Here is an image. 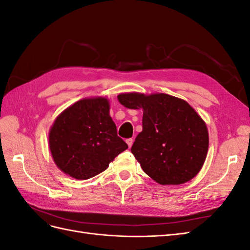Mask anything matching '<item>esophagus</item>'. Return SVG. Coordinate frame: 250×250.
I'll list each match as a JSON object with an SVG mask.
<instances>
[{"mask_svg":"<svg viewBox=\"0 0 250 250\" xmlns=\"http://www.w3.org/2000/svg\"><path fill=\"white\" fill-rule=\"evenodd\" d=\"M126 143H127V145H128V147H131L132 146V144H133V139H127L126 140Z\"/></svg>","mask_w":250,"mask_h":250,"instance_id":"1","label":"esophagus"}]
</instances>
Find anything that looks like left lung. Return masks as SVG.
<instances>
[{"label": "left lung", "mask_w": 250, "mask_h": 250, "mask_svg": "<svg viewBox=\"0 0 250 250\" xmlns=\"http://www.w3.org/2000/svg\"><path fill=\"white\" fill-rule=\"evenodd\" d=\"M118 99L127 108L143 109V130L131 152L148 176L177 186L197 175L207 158L208 131L190 104L162 93H126Z\"/></svg>", "instance_id": "left-lung-1"}]
</instances>
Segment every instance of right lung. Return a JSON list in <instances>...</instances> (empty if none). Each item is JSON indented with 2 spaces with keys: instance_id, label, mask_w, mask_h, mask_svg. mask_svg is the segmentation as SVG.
Returning <instances> with one entry per match:
<instances>
[{
  "instance_id": "right-lung-1",
  "label": "right lung",
  "mask_w": 250,
  "mask_h": 250,
  "mask_svg": "<svg viewBox=\"0 0 250 250\" xmlns=\"http://www.w3.org/2000/svg\"><path fill=\"white\" fill-rule=\"evenodd\" d=\"M109 106L104 97L85 98L55 119L49 148L55 165L66 175L80 180L94 177L128 148L118 137Z\"/></svg>"
}]
</instances>
